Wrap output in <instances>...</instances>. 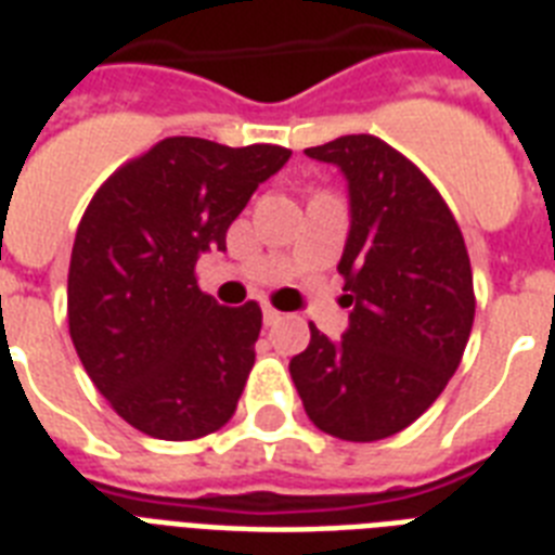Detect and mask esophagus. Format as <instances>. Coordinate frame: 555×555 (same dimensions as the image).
Listing matches in <instances>:
<instances>
[{"mask_svg": "<svg viewBox=\"0 0 555 555\" xmlns=\"http://www.w3.org/2000/svg\"><path fill=\"white\" fill-rule=\"evenodd\" d=\"M261 313H264V325H276V322L282 320V313H279L276 308H270V305H264V311Z\"/></svg>", "mask_w": 555, "mask_h": 555, "instance_id": "34e87169", "label": "esophagus"}]
</instances>
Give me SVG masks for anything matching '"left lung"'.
Instances as JSON below:
<instances>
[{"instance_id":"left-lung-1","label":"left lung","mask_w":555,"mask_h":555,"mask_svg":"<svg viewBox=\"0 0 555 555\" xmlns=\"http://www.w3.org/2000/svg\"><path fill=\"white\" fill-rule=\"evenodd\" d=\"M305 155L348 181L337 270L351 313L337 343L311 325L291 377L317 429L354 443L391 438L438 400L464 357L475 320L464 235L429 178L374 134Z\"/></svg>"}]
</instances>
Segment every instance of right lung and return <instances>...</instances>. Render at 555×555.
<instances>
[{"label": "right lung", "instance_id": "right-lung-1", "mask_svg": "<svg viewBox=\"0 0 555 555\" xmlns=\"http://www.w3.org/2000/svg\"><path fill=\"white\" fill-rule=\"evenodd\" d=\"M287 158L270 143L167 138L91 198L68 268V331L91 383L143 435L195 440L233 417L261 308L218 305L195 261L227 250L230 224Z\"/></svg>", "mask_w": 555, "mask_h": 555}]
</instances>
